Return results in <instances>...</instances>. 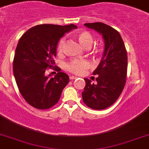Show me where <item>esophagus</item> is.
Instances as JSON below:
<instances>
[{"label": "esophagus", "instance_id": "1", "mask_svg": "<svg viewBox=\"0 0 149 149\" xmlns=\"http://www.w3.org/2000/svg\"><path fill=\"white\" fill-rule=\"evenodd\" d=\"M77 78V77H74V76H70V80H73V79H76Z\"/></svg>", "mask_w": 149, "mask_h": 149}]
</instances>
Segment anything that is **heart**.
<instances>
[{
  "instance_id": "1",
  "label": "heart",
  "mask_w": 149,
  "mask_h": 149,
  "mask_svg": "<svg viewBox=\"0 0 149 149\" xmlns=\"http://www.w3.org/2000/svg\"><path fill=\"white\" fill-rule=\"evenodd\" d=\"M76 36H77V38L79 42V43L83 47H85L86 49L89 48L93 43V37L88 31H79V32L77 33ZM64 43H65V39L64 38H61L60 41L58 42L57 46H56V50H57L58 54H61L63 52ZM89 68V62H87L86 60H72L66 66V69L70 72L77 75L82 74L83 72H85Z\"/></svg>"
}]
</instances>
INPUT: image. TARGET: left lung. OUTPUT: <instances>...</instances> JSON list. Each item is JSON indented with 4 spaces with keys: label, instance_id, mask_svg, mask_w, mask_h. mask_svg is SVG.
Here are the masks:
<instances>
[{
    "label": "left lung",
    "instance_id": "8db88e82",
    "mask_svg": "<svg viewBox=\"0 0 149 149\" xmlns=\"http://www.w3.org/2000/svg\"><path fill=\"white\" fill-rule=\"evenodd\" d=\"M102 35L105 42L103 56L93 72L97 77L96 84L84 79L86 86L82 93L84 103L93 109L101 110L114 103L123 92L127 77L128 57L120 33L101 22L84 24Z\"/></svg>",
    "mask_w": 149,
    "mask_h": 149
}]
</instances>
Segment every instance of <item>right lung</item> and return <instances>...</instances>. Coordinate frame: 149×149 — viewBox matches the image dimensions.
<instances>
[{
  "mask_svg": "<svg viewBox=\"0 0 149 149\" xmlns=\"http://www.w3.org/2000/svg\"><path fill=\"white\" fill-rule=\"evenodd\" d=\"M77 28L74 24L60 26L40 24L29 29L19 40L13 71L19 91L26 102L37 109H47L57 103L70 78L61 69L54 68L56 46L66 33ZM59 72L46 76L47 68Z\"/></svg>",
  "mask_w": 149,
  "mask_h": 149,
  "instance_id": "1",
  "label": "right lung"
}]
</instances>
